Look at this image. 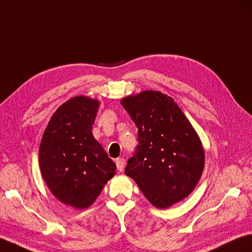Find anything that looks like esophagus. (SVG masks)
<instances>
[{"label":"esophagus","instance_id":"1","mask_svg":"<svg viewBox=\"0 0 252 252\" xmlns=\"http://www.w3.org/2000/svg\"><path fill=\"white\" fill-rule=\"evenodd\" d=\"M125 163H126L125 158H117L116 164H117L118 170L120 171V172H122V171H123V167H125Z\"/></svg>","mask_w":252,"mask_h":252}]
</instances>
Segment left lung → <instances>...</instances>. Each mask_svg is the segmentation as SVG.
Segmentation results:
<instances>
[{"instance_id": "8db88e82", "label": "left lung", "mask_w": 252, "mask_h": 252, "mask_svg": "<svg viewBox=\"0 0 252 252\" xmlns=\"http://www.w3.org/2000/svg\"><path fill=\"white\" fill-rule=\"evenodd\" d=\"M121 104L139 129V145L127 161L126 175L157 208L186 198L205 166L202 141L189 119L161 91H141L122 98Z\"/></svg>"}]
</instances>
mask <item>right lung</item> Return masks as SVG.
<instances>
[{
	"instance_id": "obj_1",
	"label": "right lung",
	"mask_w": 252,
	"mask_h": 252,
	"mask_svg": "<svg viewBox=\"0 0 252 252\" xmlns=\"http://www.w3.org/2000/svg\"><path fill=\"white\" fill-rule=\"evenodd\" d=\"M100 101L76 95L50 118L39 145V168L59 202L77 209L94 203L116 175V163L94 138L93 125Z\"/></svg>"
}]
</instances>
